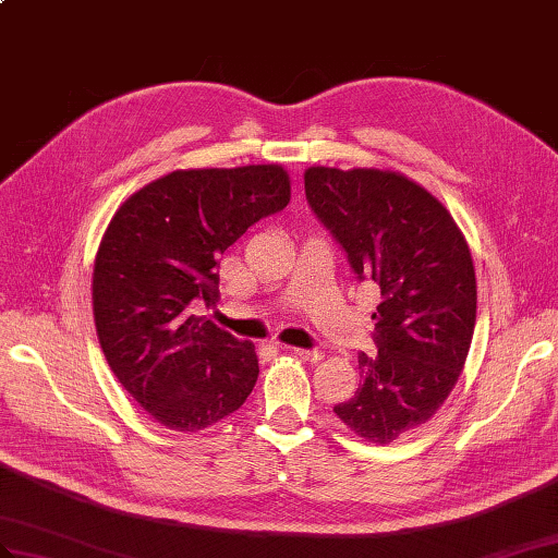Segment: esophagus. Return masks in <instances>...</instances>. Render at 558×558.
I'll use <instances>...</instances> for the list:
<instances>
[{
    "mask_svg": "<svg viewBox=\"0 0 558 558\" xmlns=\"http://www.w3.org/2000/svg\"><path fill=\"white\" fill-rule=\"evenodd\" d=\"M291 352L295 357H301V360H305V362H319L322 357H324V352L322 350H317V348H312V350H305V348H291Z\"/></svg>",
    "mask_w": 558,
    "mask_h": 558,
    "instance_id": "34e87169",
    "label": "esophagus"
}]
</instances>
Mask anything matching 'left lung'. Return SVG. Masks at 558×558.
<instances>
[{
	"instance_id": "left-lung-1",
	"label": "left lung",
	"mask_w": 558,
	"mask_h": 558,
	"mask_svg": "<svg viewBox=\"0 0 558 558\" xmlns=\"http://www.w3.org/2000/svg\"><path fill=\"white\" fill-rule=\"evenodd\" d=\"M305 196L357 279L381 295L378 352H360V388L333 412L360 438L388 445L426 424L464 369L478 303L469 243L450 210L402 172L312 166Z\"/></svg>"
}]
</instances>
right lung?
<instances>
[{"mask_svg": "<svg viewBox=\"0 0 558 558\" xmlns=\"http://www.w3.org/2000/svg\"><path fill=\"white\" fill-rule=\"evenodd\" d=\"M291 201L281 166L174 170L108 222L92 275L94 324L120 386L160 426L196 433L236 412L257 355L196 307L217 301V263L246 229Z\"/></svg>", "mask_w": 558, "mask_h": 558, "instance_id": "1", "label": "right lung"}]
</instances>
